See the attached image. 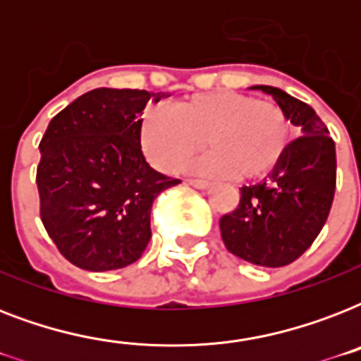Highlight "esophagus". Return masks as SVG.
<instances>
[{
	"label": "esophagus",
	"instance_id": "1",
	"mask_svg": "<svg viewBox=\"0 0 361 361\" xmlns=\"http://www.w3.org/2000/svg\"><path fill=\"white\" fill-rule=\"evenodd\" d=\"M187 183L195 187V189H206V187H209V183L206 180H187Z\"/></svg>",
	"mask_w": 361,
	"mask_h": 361
}]
</instances>
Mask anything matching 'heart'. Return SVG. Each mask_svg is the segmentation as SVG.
<instances>
[{
	"mask_svg": "<svg viewBox=\"0 0 361 361\" xmlns=\"http://www.w3.org/2000/svg\"><path fill=\"white\" fill-rule=\"evenodd\" d=\"M209 153L197 169L236 181L268 178L283 163L292 142L288 116L274 101H257L231 90L197 93L166 110H147L140 144L161 172L180 170L202 147Z\"/></svg>",
	"mask_w": 361,
	"mask_h": 361,
	"instance_id": "heart-1",
	"label": "heart"
}]
</instances>
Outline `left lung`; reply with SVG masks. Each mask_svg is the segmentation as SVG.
<instances>
[{
	"label": "left lung",
	"instance_id": "left-lung-1",
	"mask_svg": "<svg viewBox=\"0 0 361 361\" xmlns=\"http://www.w3.org/2000/svg\"><path fill=\"white\" fill-rule=\"evenodd\" d=\"M285 110L302 136L283 163L257 185L240 189V204L221 217L226 249L247 262L281 268L307 251L322 231L336 192V142L317 112L279 87L252 86Z\"/></svg>",
	"mask_w": 361,
	"mask_h": 361
}]
</instances>
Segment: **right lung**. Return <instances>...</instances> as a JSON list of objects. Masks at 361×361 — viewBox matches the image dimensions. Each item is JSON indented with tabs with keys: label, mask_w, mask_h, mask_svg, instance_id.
<instances>
[{
	"label": "right lung",
	"mask_w": 361,
	"mask_h": 361,
	"mask_svg": "<svg viewBox=\"0 0 361 361\" xmlns=\"http://www.w3.org/2000/svg\"><path fill=\"white\" fill-rule=\"evenodd\" d=\"M166 93L97 87L52 118L42 136L41 221L71 264L87 271L136 262L152 238L157 195L181 183L147 164L142 112Z\"/></svg>",
	"instance_id": "1"
}]
</instances>
